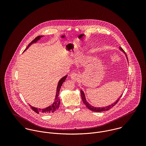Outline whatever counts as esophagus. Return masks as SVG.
<instances>
[{
    "label": "esophagus",
    "instance_id": "1",
    "mask_svg": "<svg viewBox=\"0 0 146 146\" xmlns=\"http://www.w3.org/2000/svg\"><path fill=\"white\" fill-rule=\"evenodd\" d=\"M70 78H71V79H72L73 80H77L79 78V75L76 73H75V72H73L72 74H71L70 75Z\"/></svg>",
    "mask_w": 146,
    "mask_h": 146
}]
</instances>
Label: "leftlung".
Listing matches in <instances>:
<instances>
[{
    "instance_id": "obj_1",
    "label": "left lung",
    "mask_w": 146,
    "mask_h": 146,
    "mask_svg": "<svg viewBox=\"0 0 146 146\" xmlns=\"http://www.w3.org/2000/svg\"><path fill=\"white\" fill-rule=\"evenodd\" d=\"M119 49H120L121 52H123L124 53V54L125 55V57H126V60H127V62H128V60H127L128 59H127V55H126V54L125 53V52L124 51V50H123L121 47L119 48ZM80 92H81V96H82V100H83V103L86 106V107H87L88 109H89L90 110L92 111H94V112H102V111H108V110L111 109L112 107H113L115 104H116L118 102V101H119V100L120 99V98H121V96H122V94H121V95L120 96V97H119L114 103H113V104H110V105H109V106H106V107H94V106H92V105H90V104H89L86 101V98H85V94H84V92L82 90H80Z\"/></svg>"
}]
</instances>
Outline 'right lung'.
<instances>
[{
	"instance_id": "1",
	"label": "right lung",
	"mask_w": 146,
	"mask_h": 146,
	"mask_svg": "<svg viewBox=\"0 0 146 146\" xmlns=\"http://www.w3.org/2000/svg\"><path fill=\"white\" fill-rule=\"evenodd\" d=\"M42 36H44L41 35V36H38L36 38H35L32 42H31L28 45L27 47L26 48V49L24 51L27 50L29 48V46H30L31 45H32L34 43H36L38 40H39ZM67 77V75L64 76V77H63L62 78H61L60 80V81L58 82V85H57V90H56V97H55V99H54V101L53 102V103L52 104H51L50 106H48V107H46L45 108H42H42H36L35 107H33L32 106L29 104L30 107H31V108L33 111H34L36 113H40L48 114V113H53L56 111H57V109L59 108L60 104V98L58 97L59 94H60V90L61 89V86H62V84L66 80Z\"/></svg>"
}]
</instances>
